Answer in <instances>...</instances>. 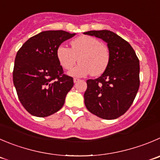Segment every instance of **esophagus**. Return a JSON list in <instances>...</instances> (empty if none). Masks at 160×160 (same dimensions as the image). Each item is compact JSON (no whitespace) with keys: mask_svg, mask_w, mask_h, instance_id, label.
<instances>
[{"mask_svg":"<svg viewBox=\"0 0 160 160\" xmlns=\"http://www.w3.org/2000/svg\"><path fill=\"white\" fill-rule=\"evenodd\" d=\"M78 82H79V79H78V78H74V83Z\"/></svg>","mask_w":160,"mask_h":160,"instance_id":"1","label":"esophagus"}]
</instances>
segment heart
I'll list each match as a JSON object with an SVG mask.
<instances>
[{
    "label": "heart",
    "mask_w": 160,
    "mask_h": 160,
    "mask_svg": "<svg viewBox=\"0 0 160 160\" xmlns=\"http://www.w3.org/2000/svg\"><path fill=\"white\" fill-rule=\"evenodd\" d=\"M60 65L70 70L77 60L79 64L71 70L69 74L74 77H84L89 74L98 76L104 72L110 60L109 50L97 39L90 36H80L71 42V48L60 45L56 51Z\"/></svg>",
    "instance_id": "obj_1"
}]
</instances>
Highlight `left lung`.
<instances>
[{
	"label": "left lung",
	"mask_w": 160,
	"mask_h": 160,
	"mask_svg": "<svg viewBox=\"0 0 160 160\" xmlns=\"http://www.w3.org/2000/svg\"><path fill=\"white\" fill-rule=\"evenodd\" d=\"M84 33L105 42L110 54L108 68L101 76L86 81L85 105L100 118L115 119L130 108L138 93L139 60L131 45L114 32L102 30Z\"/></svg>",
	"instance_id": "8db88e82"
}]
</instances>
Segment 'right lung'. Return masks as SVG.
I'll use <instances>...</instances> for the list:
<instances>
[{
	"label": "right lung",
	"mask_w": 160,
	"mask_h": 160,
	"mask_svg": "<svg viewBox=\"0 0 160 160\" xmlns=\"http://www.w3.org/2000/svg\"><path fill=\"white\" fill-rule=\"evenodd\" d=\"M74 35L64 30L42 31L29 38L17 52L13 83L19 101L32 115L47 117L64 104L74 82L63 74L56 51Z\"/></svg>",
	"instance_id": "1"
}]
</instances>
